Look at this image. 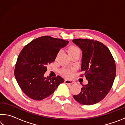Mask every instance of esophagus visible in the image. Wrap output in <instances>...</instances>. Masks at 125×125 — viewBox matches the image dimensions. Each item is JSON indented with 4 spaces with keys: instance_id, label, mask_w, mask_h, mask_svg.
<instances>
[{
    "instance_id": "obj_1",
    "label": "esophagus",
    "mask_w": 125,
    "mask_h": 125,
    "mask_svg": "<svg viewBox=\"0 0 125 125\" xmlns=\"http://www.w3.org/2000/svg\"><path fill=\"white\" fill-rule=\"evenodd\" d=\"M65 83L67 84H73L74 82L73 81H72V80L67 79L65 80Z\"/></svg>"
}]
</instances>
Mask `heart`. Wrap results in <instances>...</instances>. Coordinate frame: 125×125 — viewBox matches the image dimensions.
<instances>
[{"label": "heart", "instance_id": "heart-1", "mask_svg": "<svg viewBox=\"0 0 125 125\" xmlns=\"http://www.w3.org/2000/svg\"><path fill=\"white\" fill-rule=\"evenodd\" d=\"M67 52L69 56L73 54H80L79 48L75 46H70L67 48ZM74 72V69L72 68H63L61 70V73L67 77H70Z\"/></svg>", "mask_w": 125, "mask_h": 125}]
</instances>
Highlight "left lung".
Listing matches in <instances>:
<instances>
[{"label":"left lung","mask_w":125,"mask_h":125,"mask_svg":"<svg viewBox=\"0 0 125 125\" xmlns=\"http://www.w3.org/2000/svg\"><path fill=\"white\" fill-rule=\"evenodd\" d=\"M73 42L82 51L81 71L88 83L73 98L83 105L100 102L107 95L116 77L115 62L110 51L101 42L93 40L74 39Z\"/></svg>","instance_id":"1"}]
</instances>
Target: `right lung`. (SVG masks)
Segmentation results:
<instances>
[{"label": "right lung", "mask_w": 125, "mask_h": 125, "mask_svg": "<svg viewBox=\"0 0 125 125\" xmlns=\"http://www.w3.org/2000/svg\"><path fill=\"white\" fill-rule=\"evenodd\" d=\"M68 43L46 36L36 39L23 48L17 60L14 74L21 89L30 98L43 100L64 82L60 76L45 77L44 74L47 65L54 61L61 48Z\"/></svg>", "instance_id": "obj_1"}]
</instances>
